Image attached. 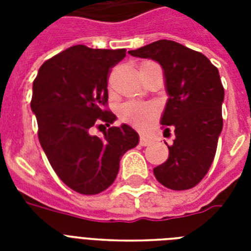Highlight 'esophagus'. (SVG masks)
<instances>
[{"mask_svg": "<svg viewBox=\"0 0 251 251\" xmlns=\"http://www.w3.org/2000/svg\"><path fill=\"white\" fill-rule=\"evenodd\" d=\"M151 143V139L149 137H146V135H141L139 137V145L141 146H149Z\"/></svg>", "mask_w": 251, "mask_h": 251, "instance_id": "obj_1", "label": "esophagus"}]
</instances>
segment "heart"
Listing matches in <instances>:
<instances>
[{
    "instance_id": "heart-1",
    "label": "heart",
    "mask_w": 251,
    "mask_h": 251,
    "mask_svg": "<svg viewBox=\"0 0 251 251\" xmlns=\"http://www.w3.org/2000/svg\"><path fill=\"white\" fill-rule=\"evenodd\" d=\"M143 64H150V61H146ZM157 116H159V106L151 102L126 101L118 109L120 120L138 129H145L151 125Z\"/></svg>"
}]
</instances>
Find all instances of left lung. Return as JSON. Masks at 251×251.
Masks as SVG:
<instances>
[{"instance_id":"8db88e82","label":"left lung","mask_w":251,"mask_h":251,"mask_svg":"<svg viewBox=\"0 0 251 251\" xmlns=\"http://www.w3.org/2000/svg\"><path fill=\"white\" fill-rule=\"evenodd\" d=\"M134 57L157 61L169 95L161 125L165 137L175 133L169 156L153 168L161 185L172 190L197 186L214 161L223 129L224 87L219 70L201 52L172 40H157L135 50Z\"/></svg>"}]
</instances>
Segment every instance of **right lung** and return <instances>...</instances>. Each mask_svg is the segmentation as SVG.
Here are the masks:
<instances>
[{
    "label": "right lung",
    "instance_id": "1",
    "mask_svg": "<svg viewBox=\"0 0 251 251\" xmlns=\"http://www.w3.org/2000/svg\"><path fill=\"white\" fill-rule=\"evenodd\" d=\"M126 49H92L74 45L41 65L33 80L31 109L37 137L62 182L83 195L101 193L114 182L122 155L138 145L130 126L110 127L108 78ZM108 130L92 136L94 127Z\"/></svg>",
    "mask_w": 251,
    "mask_h": 251
}]
</instances>
